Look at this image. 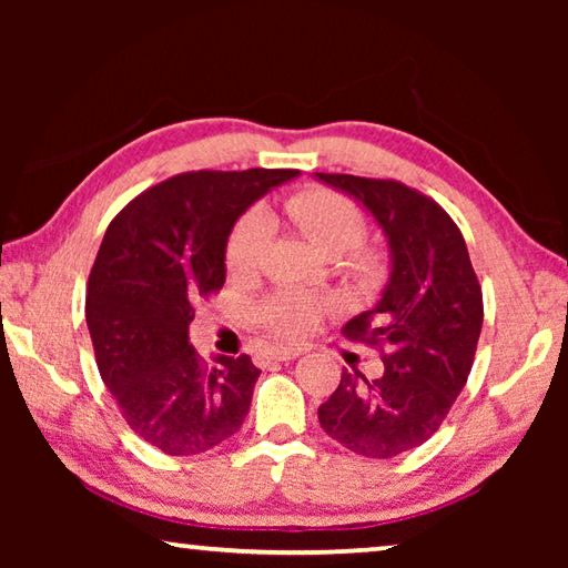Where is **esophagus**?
<instances>
[{
    "mask_svg": "<svg viewBox=\"0 0 568 568\" xmlns=\"http://www.w3.org/2000/svg\"><path fill=\"white\" fill-rule=\"evenodd\" d=\"M303 353V348H295V345H277V348L267 351V358L273 361H293Z\"/></svg>",
    "mask_w": 568,
    "mask_h": 568,
    "instance_id": "obj_1",
    "label": "esophagus"
}]
</instances>
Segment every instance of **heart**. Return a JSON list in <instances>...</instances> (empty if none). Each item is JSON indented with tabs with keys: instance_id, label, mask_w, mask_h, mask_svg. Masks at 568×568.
<instances>
[{
	"instance_id": "obj_1",
	"label": "heart",
	"mask_w": 568,
	"mask_h": 568,
	"mask_svg": "<svg viewBox=\"0 0 568 568\" xmlns=\"http://www.w3.org/2000/svg\"><path fill=\"white\" fill-rule=\"evenodd\" d=\"M285 215L325 253H341L345 273L358 283H376L383 273L381 250L363 243L368 220L353 197L331 187H305L285 200ZM273 220L263 207H250L227 237L225 263L235 275L253 273L261 265ZM328 297L307 291H277L257 305V321L281 338H303L328 311Z\"/></svg>"
}]
</instances>
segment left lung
I'll list each match as a JSON object with an SVG mask.
<instances>
[{
	"label": "left lung",
	"instance_id": "8db88e82",
	"mask_svg": "<svg viewBox=\"0 0 568 568\" xmlns=\"http://www.w3.org/2000/svg\"><path fill=\"white\" fill-rule=\"evenodd\" d=\"M348 192L386 230L393 271L381 303L343 325L376 348L383 376L343 371L321 403L325 434L365 458H393L436 434L474 365L484 293L458 225L434 197L398 180L315 172Z\"/></svg>",
	"mask_w": 568,
	"mask_h": 568
}]
</instances>
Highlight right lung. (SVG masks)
<instances>
[{"label": "right lung", "mask_w": 568, "mask_h": 568, "mask_svg": "<svg viewBox=\"0 0 568 568\" xmlns=\"http://www.w3.org/2000/svg\"><path fill=\"white\" fill-rule=\"evenodd\" d=\"M295 172H182L140 192L104 233L84 301L94 361L128 426L162 454H205L243 426L261 371L245 353L203 361L187 325L225 285L235 220Z\"/></svg>", "instance_id": "right-lung-1"}]
</instances>
